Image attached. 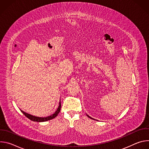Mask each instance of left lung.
Returning <instances> with one entry per match:
<instances>
[{
	"instance_id": "left-lung-1",
	"label": "left lung",
	"mask_w": 149,
	"mask_h": 149,
	"mask_svg": "<svg viewBox=\"0 0 149 149\" xmlns=\"http://www.w3.org/2000/svg\"><path fill=\"white\" fill-rule=\"evenodd\" d=\"M87 116H88V115H87ZM88 117H89V118H91V119H94V118H91V117H90V116H88ZM94 120H95V119H94Z\"/></svg>"
}]
</instances>
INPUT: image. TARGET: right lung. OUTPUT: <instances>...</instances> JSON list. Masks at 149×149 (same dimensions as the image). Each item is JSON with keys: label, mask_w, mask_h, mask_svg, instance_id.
<instances>
[{"label": "right lung", "mask_w": 149, "mask_h": 149, "mask_svg": "<svg viewBox=\"0 0 149 149\" xmlns=\"http://www.w3.org/2000/svg\"><path fill=\"white\" fill-rule=\"evenodd\" d=\"M59 106L58 107L56 110V111L52 115L49 116H48V117H36V116H33L32 115H31L29 114H28L25 112H24V111L21 110V111L22 112V113L27 117L29 119H30L32 121H36V122H42V121H48V120H51V119H53L55 117H56L58 114H59V113L60 112V110H61V101L59 102Z\"/></svg>", "instance_id": "add662e5"}]
</instances>
